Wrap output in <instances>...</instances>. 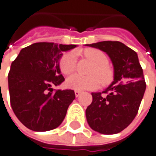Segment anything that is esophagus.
<instances>
[{"instance_id": "1", "label": "esophagus", "mask_w": 156, "mask_h": 156, "mask_svg": "<svg viewBox=\"0 0 156 156\" xmlns=\"http://www.w3.org/2000/svg\"><path fill=\"white\" fill-rule=\"evenodd\" d=\"M74 92H75V96H76V97H78V96L80 95V93H81V91H77V90L74 91Z\"/></svg>"}]
</instances>
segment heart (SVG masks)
<instances>
[{
	"instance_id": "heart-1",
	"label": "heart",
	"mask_w": 156,
	"mask_h": 156,
	"mask_svg": "<svg viewBox=\"0 0 156 156\" xmlns=\"http://www.w3.org/2000/svg\"><path fill=\"white\" fill-rule=\"evenodd\" d=\"M80 54L92 63L89 73L90 76L72 75L67 79L66 85L73 90H94L99 84L103 86L109 85L114 78V70L108 64L109 59L103 51L98 49L88 48L80 52ZM77 58L73 52H66L59 60V69L65 75H71L76 70Z\"/></svg>"
}]
</instances>
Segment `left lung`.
<instances>
[{
  "label": "left lung",
  "instance_id": "1",
  "mask_svg": "<svg viewBox=\"0 0 156 156\" xmlns=\"http://www.w3.org/2000/svg\"><path fill=\"white\" fill-rule=\"evenodd\" d=\"M105 51L114 67V79L102 92H92L85 114L89 126L103 134L121 132L135 118L146 90L137 53L118 41L87 44Z\"/></svg>",
  "mask_w": 156,
  "mask_h": 156
}]
</instances>
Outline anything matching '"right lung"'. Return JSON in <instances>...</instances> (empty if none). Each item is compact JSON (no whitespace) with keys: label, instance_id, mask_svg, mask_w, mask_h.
Listing matches in <instances>:
<instances>
[{"label":"right lung","instance_id":"obj_1","mask_svg":"<svg viewBox=\"0 0 156 156\" xmlns=\"http://www.w3.org/2000/svg\"><path fill=\"white\" fill-rule=\"evenodd\" d=\"M74 44L48 42L23 48L9 72L10 104L18 119L33 131L52 130L62 123L73 99V90H53L65 81L58 60Z\"/></svg>","mask_w":156,"mask_h":156}]
</instances>
